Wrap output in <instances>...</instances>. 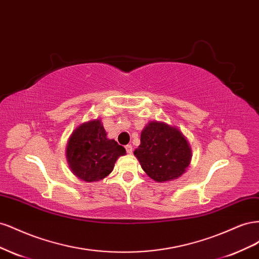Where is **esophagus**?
<instances>
[{
	"instance_id": "34e87169",
	"label": "esophagus",
	"mask_w": 259,
	"mask_h": 259,
	"mask_svg": "<svg viewBox=\"0 0 259 259\" xmlns=\"http://www.w3.org/2000/svg\"><path fill=\"white\" fill-rule=\"evenodd\" d=\"M125 149H126V152L130 153V154L133 152V146L132 145H126V146H125Z\"/></svg>"
}]
</instances>
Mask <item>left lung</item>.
Listing matches in <instances>:
<instances>
[{
	"instance_id": "8db88e82",
	"label": "left lung",
	"mask_w": 259,
	"mask_h": 259,
	"mask_svg": "<svg viewBox=\"0 0 259 259\" xmlns=\"http://www.w3.org/2000/svg\"><path fill=\"white\" fill-rule=\"evenodd\" d=\"M134 154L146 174L158 183L182 176L192 158L191 148L183 133L158 121L146 125Z\"/></svg>"
}]
</instances>
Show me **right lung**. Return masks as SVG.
Wrapping results in <instances>:
<instances>
[{"mask_svg": "<svg viewBox=\"0 0 259 259\" xmlns=\"http://www.w3.org/2000/svg\"><path fill=\"white\" fill-rule=\"evenodd\" d=\"M66 154L72 173L83 182L92 183L110 174L116 160L126 151L114 139L107 138L100 120H93L74 130Z\"/></svg>", "mask_w": 259, "mask_h": 259, "instance_id": "add662e5", "label": "right lung"}]
</instances>
